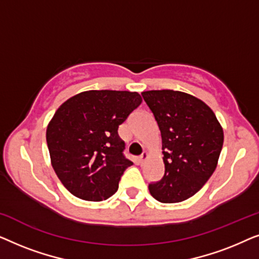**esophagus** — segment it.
<instances>
[{"label": "esophagus", "instance_id": "34e87169", "mask_svg": "<svg viewBox=\"0 0 259 259\" xmlns=\"http://www.w3.org/2000/svg\"><path fill=\"white\" fill-rule=\"evenodd\" d=\"M147 157H148L147 152H143V154H141V155H140V157H139V161L141 162V164H143V162H144L145 160H146V159H147Z\"/></svg>", "mask_w": 259, "mask_h": 259}]
</instances>
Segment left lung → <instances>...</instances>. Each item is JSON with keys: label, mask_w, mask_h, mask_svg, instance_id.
Segmentation results:
<instances>
[{"label": "left lung", "mask_w": 259, "mask_h": 259, "mask_svg": "<svg viewBox=\"0 0 259 259\" xmlns=\"http://www.w3.org/2000/svg\"><path fill=\"white\" fill-rule=\"evenodd\" d=\"M161 133L164 177L148 190L160 203L189 199L217 167L224 133L214 113L193 95L178 91L141 93Z\"/></svg>", "instance_id": "1"}]
</instances>
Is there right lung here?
I'll return each instance as SVG.
<instances>
[{
  "label": "right lung",
  "mask_w": 259,
  "mask_h": 259,
  "mask_svg": "<svg viewBox=\"0 0 259 259\" xmlns=\"http://www.w3.org/2000/svg\"><path fill=\"white\" fill-rule=\"evenodd\" d=\"M137 92L87 91L60 106L47 127L52 166L73 196L101 201L113 196L127 167L118 128L141 104Z\"/></svg>",
  "instance_id": "obj_1"
}]
</instances>
